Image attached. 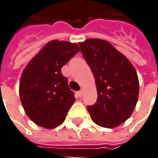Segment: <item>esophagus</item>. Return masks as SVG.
<instances>
[{"label": "esophagus", "instance_id": "esophagus-1", "mask_svg": "<svg viewBox=\"0 0 158 158\" xmlns=\"http://www.w3.org/2000/svg\"><path fill=\"white\" fill-rule=\"evenodd\" d=\"M78 96H79V98H81L82 96H83V90L81 89V90H79V92H78Z\"/></svg>", "mask_w": 158, "mask_h": 158}]
</instances>
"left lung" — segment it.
Masks as SVG:
<instances>
[{"instance_id": "1", "label": "left lung", "mask_w": 158, "mask_h": 158, "mask_svg": "<svg viewBox=\"0 0 158 158\" xmlns=\"http://www.w3.org/2000/svg\"><path fill=\"white\" fill-rule=\"evenodd\" d=\"M79 44L98 92L97 102L88 107L90 118L100 127H116L129 118L136 108L139 94L136 69L105 40L88 39Z\"/></svg>"}]
</instances>
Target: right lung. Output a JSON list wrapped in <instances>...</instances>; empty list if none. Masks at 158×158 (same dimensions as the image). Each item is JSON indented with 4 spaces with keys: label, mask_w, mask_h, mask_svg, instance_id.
I'll list each match as a JSON object with an SVG mask.
<instances>
[{
    "label": "right lung",
    "mask_w": 158,
    "mask_h": 158,
    "mask_svg": "<svg viewBox=\"0 0 158 158\" xmlns=\"http://www.w3.org/2000/svg\"><path fill=\"white\" fill-rule=\"evenodd\" d=\"M79 50L76 43L50 40L23 69L20 98L25 113L38 126L47 129L57 127L63 123L75 102L60 69Z\"/></svg>",
    "instance_id": "add662e5"
}]
</instances>
